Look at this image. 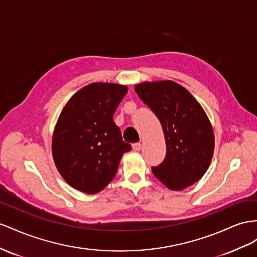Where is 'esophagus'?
I'll use <instances>...</instances> for the list:
<instances>
[{
    "instance_id": "esophagus-1",
    "label": "esophagus",
    "mask_w": 257,
    "mask_h": 257,
    "mask_svg": "<svg viewBox=\"0 0 257 257\" xmlns=\"http://www.w3.org/2000/svg\"><path fill=\"white\" fill-rule=\"evenodd\" d=\"M133 149L134 151H140L141 149V143L140 142H136L133 144Z\"/></svg>"
}]
</instances>
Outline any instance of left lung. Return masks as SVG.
Instances as JSON below:
<instances>
[{
    "label": "left lung",
    "instance_id": "obj_1",
    "mask_svg": "<svg viewBox=\"0 0 257 257\" xmlns=\"http://www.w3.org/2000/svg\"><path fill=\"white\" fill-rule=\"evenodd\" d=\"M162 123L166 156L152 173L167 188L183 190L205 174L214 152V131L201 105L174 81L143 82L135 88Z\"/></svg>",
    "mask_w": 257,
    "mask_h": 257
}]
</instances>
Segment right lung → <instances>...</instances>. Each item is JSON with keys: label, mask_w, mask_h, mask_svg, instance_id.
Listing matches in <instances>:
<instances>
[{"label": "right lung", "mask_w": 257, "mask_h": 257, "mask_svg": "<svg viewBox=\"0 0 257 257\" xmlns=\"http://www.w3.org/2000/svg\"><path fill=\"white\" fill-rule=\"evenodd\" d=\"M127 92L126 85L91 83L72 95L58 118L52 153L63 178L79 191L100 192L131 150L113 120Z\"/></svg>", "instance_id": "add662e5"}]
</instances>
